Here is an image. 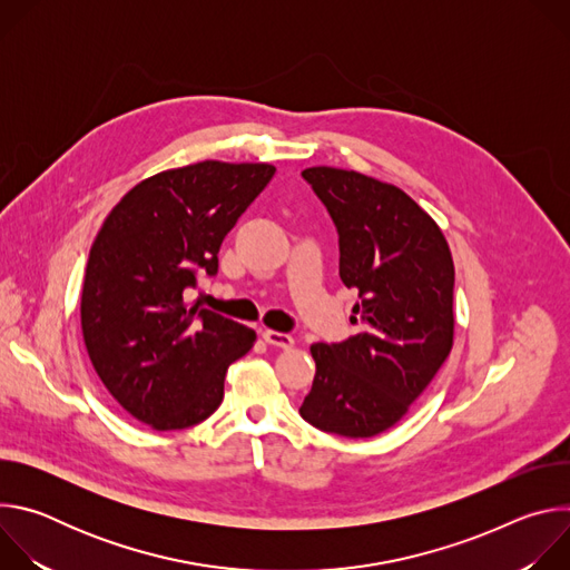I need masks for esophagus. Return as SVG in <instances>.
<instances>
[{"instance_id":"34e87169","label":"esophagus","mask_w":570,"mask_h":570,"mask_svg":"<svg viewBox=\"0 0 570 570\" xmlns=\"http://www.w3.org/2000/svg\"><path fill=\"white\" fill-rule=\"evenodd\" d=\"M262 336H264V341H266L268 345L282 347V350H288V347H293V343H295L291 334H282V332H275V330H266Z\"/></svg>"}]
</instances>
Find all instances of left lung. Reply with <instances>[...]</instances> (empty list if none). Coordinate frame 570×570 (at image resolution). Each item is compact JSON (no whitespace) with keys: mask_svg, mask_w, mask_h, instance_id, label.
Masks as SVG:
<instances>
[{"mask_svg":"<svg viewBox=\"0 0 570 570\" xmlns=\"http://www.w3.org/2000/svg\"><path fill=\"white\" fill-rule=\"evenodd\" d=\"M302 178L336 223L358 332L311 345L315 376L299 415L320 431L372 438L409 413L451 354L453 257L440 225L399 187L334 167Z\"/></svg>","mask_w":570,"mask_h":570,"instance_id":"8db88e82","label":"left lung"}]
</instances>
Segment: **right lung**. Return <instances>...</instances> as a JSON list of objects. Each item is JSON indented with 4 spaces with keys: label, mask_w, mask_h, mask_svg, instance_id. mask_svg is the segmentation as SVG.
I'll list each match as a JSON object with an SVG mask.
<instances>
[{
    "label": "right lung",
    "mask_w": 570,
    "mask_h": 570,
    "mask_svg": "<svg viewBox=\"0 0 570 570\" xmlns=\"http://www.w3.org/2000/svg\"><path fill=\"white\" fill-rule=\"evenodd\" d=\"M275 176L262 161L155 174L108 214L90 250L80 327L90 361L121 409L153 431L189 429L223 401L227 367L257 334L185 302L196 275H216L238 216Z\"/></svg>",
    "instance_id": "obj_1"
}]
</instances>
